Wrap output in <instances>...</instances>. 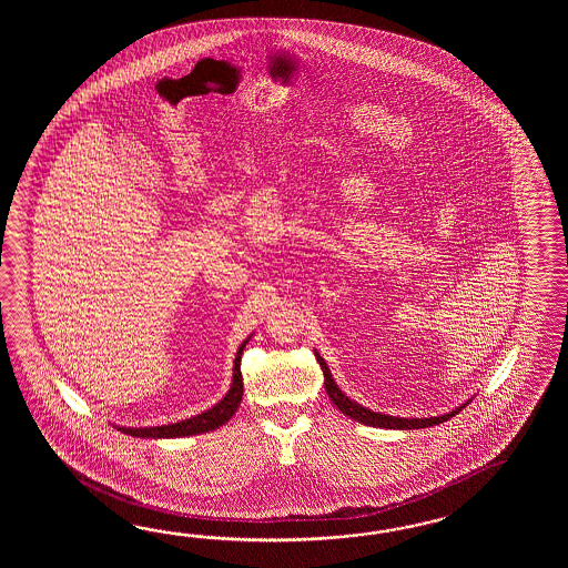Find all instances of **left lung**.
Returning <instances> with one entry per match:
<instances>
[{
    "label": "left lung",
    "mask_w": 568,
    "mask_h": 568,
    "mask_svg": "<svg viewBox=\"0 0 568 568\" xmlns=\"http://www.w3.org/2000/svg\"><path fill=\"white\" fill-rule=\"evenodd\" d=\"M316 355V362L321 363V369L325 374V389L328 394L331 402L337 406L338 410L343 412L345 416H349L351 420H357V423L365 424V426H374V428H389V430H418V428H430L436 424L447 423L455 414H459L473 398L463 402L460 406H457L455 410L445 412V414H438V416H428V418H399V416H389V414H382V412L369 410L362 404H357L355 399H349L345 396V392L337 386V382L333 379L331 369L326 365L325 359L318 355V351L314 349Z\"/></svg>",
    "instance_id": "left-lung-1"
}]
</instances>
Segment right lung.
<instances>
[{
	"label": "right lung",
	"mask_w": 568,
	"mask_h": 568,
	"mask_svg": "<svg viewBox=\"0 0 568 568\" xmlns=\"http://www.w3.org/2000/svg\"><path fill=\"white\" fill-rule=\"evenodd\" d=\"M250 343V337L243 341L240 349L235 353V362H233V379H231L230 392L219 399L215 406H211L209 410L201 412L191 418H184L179 423L160 424V426H118L113 424L123 435L135 436V438H181V436L203 435L209 430H217L219 426L230 423L231 416L237 412L242 404L243 396V377L242 353L243 347Z\"/></svg>",
	"instance_id": "add662e5"
}]
</instances>
